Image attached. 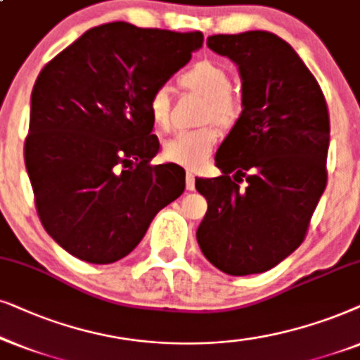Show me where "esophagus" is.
I'll return each instance as SVG.
<instances>
[{"instance_id":"34e87169","label":"esophagus","mask_w":360,"mask_h":360,"mask_svg":"<svg viewBox=\"0 0 360 360\" xmlns=\"http://www.w3.org/2000/svg\"><path fill=\"white\" fill-rule=\"evenodd\" d=\"M186 189L188 191L195 189V176L191 171L186 172Z\"/></svg>"}]
</instances>
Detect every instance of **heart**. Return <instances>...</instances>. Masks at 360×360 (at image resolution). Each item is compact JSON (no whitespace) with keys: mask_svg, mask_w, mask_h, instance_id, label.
Wrapping results in <instances>:
<instances>
[{"mask_svg":"<svg viewBox=\"0 0 360 360\" xmlns=\"http://www.w3.org/2000/svg\"><path fill=\"white\" fill-rule=\"evenodd\" d=\"M184 89L207 98L204 117L229 127L238 118L240 105L229 92L230 82L222 67L209 60H200L179 77ZM148 113L151 123L158 130L165 131L171 124V100L165 87H158L148 100ZM219 131L214 127H202L198 130L177 133L165 145V158L167 161L186 167H199L212 155L217 145Z\"/></svg>","mask_w":360,"mask_h":360,"instance_id":"obj_1","label":"heart"}]
</instances>
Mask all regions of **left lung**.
Instances as JSON below:
<instances>
[{
    "label": "left lung",
    "instance_id": "obj_1",
    "mask_svg": "<svg viewBox=\"0 0 360 360\" xmlns=\"http://www.w3.org/2000/svg\"><path fill=\"white\" fill-rule=\"evenodd\" d=\"M207 46L237 65L242 113L215 153L222 176L195 177L207 199L195 237L220 271L263 273L301 245L326 189L328 105L301 57L271 32L215 34Z\"/></svg>",
    "mask_w": 360,
    "mask_h": 360
}]
</instances>
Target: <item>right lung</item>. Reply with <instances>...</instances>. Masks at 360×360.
I'll list each match as a JSON object with an SVG mask.
<instances>
[{
    "mask_svg": "<svg viewBox=\"0 0 360 360\" xmlns=\"http://www.w3.org/2000/svg\"><path fill=\"white\" fill-rule=\"evenodd\" d=\"M202 42L199 31L108 22L41 70L24 161L41 222L70 255L95 265L127 257L184 193L183 167L150 165L160 141L148 100Z\"/></svg>",
    "mask_w": 360,
    "mask_h": 360,
    "instance_id": "obj_1",
    "label": "right lung"
}]
</instances>
